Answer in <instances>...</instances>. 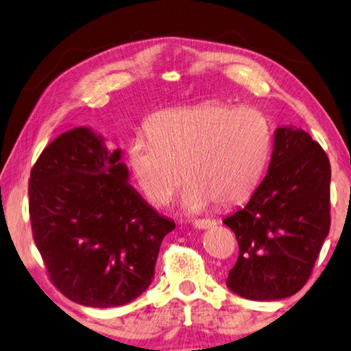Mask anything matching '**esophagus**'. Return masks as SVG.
I'll return each instance as SVG.
<instances>
[{"label": "esophagus", "instance_id": "obj_1", "mask_svg": "<svg viewBox=\"0 0 351 351\" xmlns=\"http://www.w3.org/2000/svg\"><path fill=\"white\" fill-rule=\"evenodd\" d=\"M217 224V221H213V219H207V218H204V219H195L193 221V226L197 229H209V228H213V226Z\"/></svg>", "mask_w": 351, "mask_h": 351}]
</instances>
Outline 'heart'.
Returning a JSON list of instances; mask_svg holds the SVG:
<instances>
[{
	"label": "heart",
	"mask_w": 351,
	"mask_h": 351,
	"mask_svg": "<svg viewBox=\"0 0 351 351\" xmlns=\"http://www.w3.org/2000/svg\"><path fill=\"white\" fill-rule=\"evenodd\" d=\"M128 147V165L145 197L167 204L187 181L180 199L186 213L212 201L234 206L251 195L263 176L272 147L271 127L254 108L207 102L162 111ZM183 173L181 174L180 171Z\"/></svg>",
	"instance_id": "heart-1"
}]
</instances>
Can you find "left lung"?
Listing matches in <instances>:
<instances>
[{"instance_id": "left-lung-1", "label": "left lung", "mask_w": 351, "mask_h": 351, "mask_svg": "<svg viewBox=\"0 0 351 351\" xmlns=\"http://www.w3.org/2000/svg\"><path fill=\"white\" fill-rule=\"evenodd\" d=\"M331 169L305 130L278 127L265 180L223 223L239 241L226 285L249 300H280L311 276L330 230Z\"/></svg>"}]
</instances>
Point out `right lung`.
<instances>
[{"label":"right lung","mask_w":351,"mask_h":351,"mask_svg":"<svg viewBox=\"0 0 351 351\" xmlns=\"http://www.w3.org/2000/svg\"><path fill=\"white\" fill-rule=\"evenodd\" d=\"M128 180L121 148L108 150L90 127L56 138L31 171L35 245L52 283L75 304L111 308L138 299L175 229Z\"/></svg>","instance_id":"obj_1"}]
</instances>
